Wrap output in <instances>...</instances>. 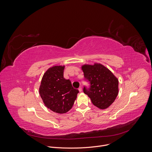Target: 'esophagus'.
<instances>
[{"label": "esophagus", "mask_w": 152, "mask_h": 152, "mask_svg": "<svg viewBox=\"0 0 152 152\" xmlns=\"http://www.w3.org/2000/svg\"><path fill=\"white\" fill-rule=\"evenodd\" d=\"M78 90H79V91L80 92H81V91H82V86H80V87L78 88Z\"/></svg>", "instance_id": "1"}]
</instances>
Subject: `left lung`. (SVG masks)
<instances>
[{"mask_svg": "<svg viewBox=\"0 0 152 152\" xmlns=\"http://www.w3.org/2000/svg\"><path fill=\"white\" fill-rule=\"evenodd\" d=\"M82 70L85 78L90 83V87L83 88V93L88 95L93 104L99 109L107 108L115 101L118 94V80L103 65L84 64Z\"/></svg>", "mask_w": 152, "mask_h": 152, "instance_id": "left-lung-1", "label": "left lung"}]
</instances>
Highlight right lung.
<instances>
[{"label": "right lung", "mask_w": 152, "mask_h": 152, "mask_svg": "<svg viewBox=\"0 0 152 152\" xmlns=\"http://www.w3.org/2000/svg\"><path fill=\"white\" fill-rule=\"evenodd\" d=\"M64 66L49 68L43 75L39 88L45 106L58 114L71 110L79 93L73 87L71 81L64 77Z\"/></svg>", "instance_id": "obj_1"}]
</instances>
